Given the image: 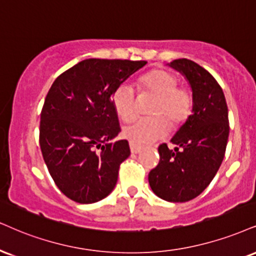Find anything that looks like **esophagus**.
<instances>
[{"label": "esophagus", "mask_w": 256, "mask_h": 256, "mask_svg": "<svg viewBox=\"0 0 256 256\" xmlns=\"http://www.w3.org/2000/svg\"><path fill=\"white\" fill-rule=\"evenodd\" d=\"M129 144H130L132 153H134V154H136V153L140 152L141 148H142V146H141V144L134 142V141H130V142H129Z\"/></svg>", "instance_id": "obj_1"}]
</instances>
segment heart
Here are the masks:
<instances>
[{"label":"heart","mask_w":256,"mask_h":256,"mask_svg":"<svg viewBox=\"0 0 256 256\" xmlns=\"http://www.w3.org/2000/svg\"><path fill=\"white\" fill-rule=\"evenodd\" d=\"M140 92L156 96L150 104V112L153 116L141 118L123 129V134L130 141L138 144L152 142L165 136L172 124L182 123L191 112L192 96L188 86L176 84V78L171 72L153 70L138 80ZM112 104L118 115L124 121H130L136 116V92L127 83L118 84L114 90Z\"/></svg>","instance_id":"b5f03b06"}]
</instances>
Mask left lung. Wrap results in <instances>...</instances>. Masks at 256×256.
<instances>
[{
    "instance_id": "left-lung-1",
    "label": "left lung",
    "mask_w": 256,
    "mask_h": 256,
    "mask_svg": "<svg viewBox=\"0 0 256 256\" xmlns=\"http://www.w3.org/2000/svg\"><path fill=\"white\" fill-rule=\"evenodd\" d=\"M191 85L192 114L171 142L158 148L160 160L148 174L150 188L167 202L182 203L200 196L218 171L229 136L228 106L222 88L210 72L190 59L173 60Z\"/></svg>"
}]
</instances>
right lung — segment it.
Wrapping results in <instances>:
<instances>
[{"label":"right lung","mask_w":256,"mask_h":256,"mask_svg":"<svg viewBox=\"0 0 256 256\" xmlns=\"http://www.w3.org/2000/svg\"><path fill=\"white\" fill-rule=\"evenodd\" d=\"M147 64L128 59H85L56 77L40 114L39 142L58 188L80 204L102 200L115 188L130 156L112 92Z\"/></svg>","instance_id":"obj_1"}]
</instances>
